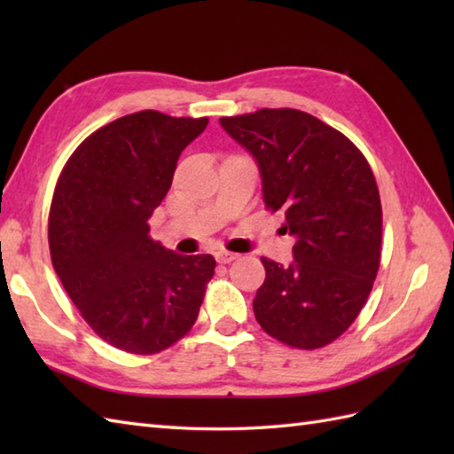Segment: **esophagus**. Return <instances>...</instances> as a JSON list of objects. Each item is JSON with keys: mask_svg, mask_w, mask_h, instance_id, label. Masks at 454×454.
I'll return each instance as SVG.
<instances>
[{"mask_svg": "<svg viewBox=\"0 0 454 454\" xmlns=\"http://www.w3.org/2000/svg\"><path fill=\"white\" fill-rule=\"evenodd\" d=\"M215 257H216L218 263H232L234 259H238L236 254H230V252H216Z\"/></svg>", "mask_w": 454, "mask_h": 454, "instance_id": "obj_1", "label": "esophagus"}]
</instances>
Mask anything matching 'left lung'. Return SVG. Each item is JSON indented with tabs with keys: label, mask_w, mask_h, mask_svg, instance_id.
I'll return each mask as SVG.
<instances>
[{
	"label": "left lung",
	"mask_w": 454,
	"mask_h": 454,
	"mask_svg": "<svg viewBox=\"0 0 454 454\" xmlns=\"http://www.w3.org/2000/svg\"><path fill=\"white\" fill-rule=\"evenodd\" d=\"M220 124L252 153L265 205L294 238L293 263L262 257L255 320L298 349L332 343L359 316L380 265L382 208L369 161L341 132L296 109Z\"/></svg>",
	"instance_id": "obj_1"
}]
</instances>
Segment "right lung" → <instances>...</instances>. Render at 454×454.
Wrapping results in <instances>:
<instances>
[{"label": "right lung", "mask_w": 454, "mask_h": 454, "mask_svg": "<svg viewBox=\"0 0 454 454\" xmlns=\"http://www.w3.org/2000/svg\"><path fill=\"white\" fill-rule=\"evenodd\" d=\"M208 119L140 111L93 132L56 183L48 246L83 320L117 349L152 355L185 335L216 262L179 255L150 236L181 152Z\"/></svg>", "instance_id": "1"}]
</instances>
